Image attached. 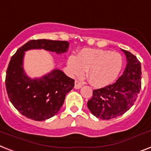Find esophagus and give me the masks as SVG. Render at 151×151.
I'll list each match as a JSON object with an SVG mask.
<instances>
[{"instance_id": "34e87169", "label": "esophagus", "mask_w": 151, "mask_h": 151, "mask_svg": "<svg viewBox=\"0 0 151 151\" xmlns=\"http://www.w3.org/2000/svg\"><path fill=\"white\" fill-rule=\"evenodd\" d=\"M83 86L82 85L81 83H80L78 81H75V84H74V88H76V89H79V88H81V87Z\"/></svg>"}]
</instances>
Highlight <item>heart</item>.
<instances>
[{
  "label": "heart",
  "mask_w": 151,
  "mask_h": 151,
  "mask_svg": "<svg viewBox=\"0 0 151 151\" xmlns=\"http://www.w3.org/2000/svg\"><path fill=\"white\" fill-rule=\"evenodd\" d=\"M67 65L70 73L83 77L88 71V78L94 86L102 87L114 81L122 66V56L117 52L99 49H84L78 56H70Z\"/></svg>",
  "instance_id": "obj_1"
}]
</instances>
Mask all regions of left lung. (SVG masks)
Masks as SVG:
<instances>
[{
	"label": "left lung",
	"instance_id": "1",
	"mask_svg": "<svg viewBox=\"0 0 151 151\" xmlns=\"http://www.w3.org/2000/svg\"><path fill=\"white\" fill-rule=\"evenodd\" d=\"M127 60L122 75L114 84L93 91L88 108L97 118L111 119L122 116L133 105L141 88V65L137 56L122 50Z\"/></svg>",
	"mask_w": 151,
	"mask_h": 151
}]
</instances>
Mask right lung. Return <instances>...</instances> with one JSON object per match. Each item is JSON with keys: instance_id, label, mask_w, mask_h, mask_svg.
<instances>
[{"instance_id": "obj_1", "label": "right lung", "mask_w": 151, "mask_h": 151, "mask_svg": "<svg viewBox=\"0 0 151 151\" xmlns=\"http://www.w3.org/2000/svg\"><path fill=\"white\" fill-rule=\"evenodd\" d=\"M68 47L67 41L32 40L12 56L6 72V89L12 105L23 116L35 121L54 116L63 105L67 93L74 87V80L60 70H53L38 79L29 78L23 70L24 52L32 49H43L63 53Z\"/></svg>"}]
</instances>
